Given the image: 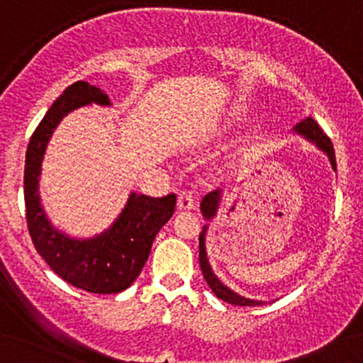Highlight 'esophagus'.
<instances>
[{
    "label": "esophagus",
    "instance_id": "34e87169",
    "mask_svg": "<svg viewBox=\"0 0 363 363\" xmlns=\"http://www.w3.org/2000/svg\"><path fill=\"white\" fill-rule=\"evenodd\" d=\"M177 206L180 211H190V209L194 208V197L190 192H182L180 196H178V203Z\"/></svg>",
    "mask_w": 363,
    "mask_h": 363
}]
</instances>
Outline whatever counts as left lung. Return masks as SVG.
<instances>
[{
    "mask_svg": "<svg viewBox=\"0 0 363 363\" xmlns=\"http://www.w3.org/2000/svg\"><path fill=\"white\" fill-rule=\"evenodd\" d=\"M292 134L304 138L308 143L315 145L320 152H323V154L328 157L332 169L337 171L334 145H332V141L328 140L327 134L321 130V127L316 124L311 117H308V118H304L302 122H298V124L292 129ZM222 197H223V192L220 189L215 190V192H209L208 196L203 197V201H201V213H203L204 220L211 222V220L215 218L216 213H218V209H220ZM208 230H209V223H206V225L203 227V230H201V234H199V264H201V271H203V274H204V279H206V283L209 285V289L213 290V294H215L218 298H222V301L229 302V304H234V306H262V304H265V301H257V298H248V297H245V295H239L238 292H234V290H230L229 286L223 285V283L220 281V278L215 274V272H213L211 264H209V260H208V250H206Z\"/></svg>",
    "mask_w": 363,
    "mask_h": 363,
    "instance_id": "8db88e82",
    "label": "left lung"
}]
</instances>
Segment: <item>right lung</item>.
<instances>
[{"instance_id":"obj_1","label":"right lung","mask_w":363,"mask_h":363,"mask_svg":"<svg viewBox=\"0 0 363 363\" xmlns=\"http://www.w3.org/2000/svg\"><path fill=\"white\" fill-rule=\"evenodd\" d=\"M111 101L99 87L80 80L54 101L36 127L26 152L24 201L29 236L48 267L65 281L92 294H118L133 285L150 255L152 242L173 216L177 196L150 197L130 192L125 206L108 229L91 238H74L57 229L45 213L40 174L48 141L71 111Z\"/></svg>"}]
</instances>
